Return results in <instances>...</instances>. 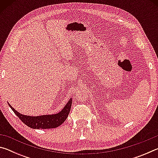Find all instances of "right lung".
Returning a JSON list of instances; mask_svg holds the SVG:
<instances>
[{
	"label": "right lung",
	"mask_w": 158,
	"mask_h": 158,
	"mask_svg": "<svg viewBox=\"0 0 158 158\" xmlns=\"http://www.w3.org/2000/svg\"><path fill=\"white\" fill-rule=\"evenodd\" d=\"M73 100L69 99L64 108L60 112L54 114L42 115L38 116H26V115L19 113L12 106L10 105V107L14 111V113L19 118V119L27 126L33 129H51L56 128L63 124L68 116L70 111L71 105Z\"/></svg>",
	"instance_id": "right-lung-1"
}]
</instances>
